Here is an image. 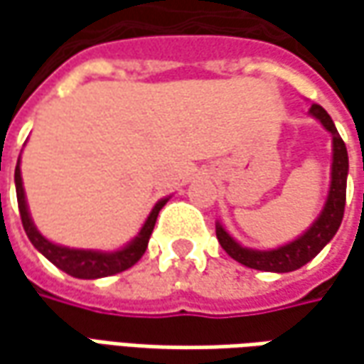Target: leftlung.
Instances as JSON below:
<instances>
[{
	"label": "left lung",
	"mask_w": 364,
	"mask_h": 364,
	"mask_svg": "<svg viewBox=\"0 0 364 364\" xmlns=\"http://www.w3.org/2000/svg\"><path fill=\"white\" fill-rule=\"evenodd\" d=\"M310 115L322 123V127L332 135V166H330V190L326 203L322 206L320 215L314 223L296 237L294 241L282 245L277 249H249L237 243L227 229L217 223V239L220 247L231 255L235 261H239L245 267L259 269V272L287 273L300 269L306 265L332 241L336 235L344 215V203H346V176H348V154L344 146L343 137L336 132L334 121L320 105L310 107Z\"/></svg>",
	"instance_id": "8db88e82"
}]
</instances>
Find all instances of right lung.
I'll list each match as a JSON object with an SVG mask.
<instances>
[{"instance_id": "right-lung-1", "label": "right lung", "mask_w": 364, "mask_h": 364, "mask_svg": "<svg viewBox=\"0 0 364 364\" xmlns=\"http://www.w3.org/2000/svg\"><path fill=\"white\" fill-rule=\"evenodd\" d=\"M16 194H18V208H20L21 225L23 231L28 235V239L32 241L36 249L48 259L50 263H54L58 269L64 273L78 277V279H99V277H107V275H115V273L125 272L132 265H135L141 255L146 253L149 237L154 231L156 218L160 215L161 206L168 203L170 198H161L151 208L149 217L146 218L141 231L137 232V237L132 239L125 247H121L117 251H97V249H73V247H64V245H56L48 241L42 232L36 229L34 220L30 217L28 210V203H26V192H23V182H21V170L20 160L16 166Z\"/></svg>"}]
</instances>
